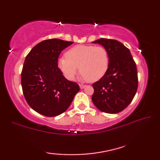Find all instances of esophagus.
<instances>
[{
	"label": "esophagus",
	"instance_id": "esophagus-1",
	"mask_svg": "<svg viewBox=\"0 0 160 160\" xmlns=\"http://www.w3.org/2000/svg\"><path fill=\"white\" fill-rule=\"evenodd\" d=\"M79 87H80L81 89H84V88L86 87V85L82 84H79Z\"/></svg>",
	"mask_w": 160,
	"mask_h": 160
}]
</instances>
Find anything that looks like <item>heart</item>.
Here are the masks:
<instances>
[{
  "label": "heart",
  "mask_w": 160,
  "mask_h": 160,
  "mask_svg": "<svg viewBox=\"0 0 160 160\" xmlns=\"http://www.w3.org/2000/svg\"><path fill=\"white\" fill-rule=\"evenodd\" d=\"M65 56L58 59V66L68 80L74 78L79 66L82 78L95 82L105 76L110 63L107 50L102 46L77 45L67 50Z\"/></svg>",
  "instance_id": "heart-1"
}]
</instances>
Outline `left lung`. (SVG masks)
<instances>
[{"mask_svg": "<svg viewBox=\"0 0 160 160\" xmlns=\"http://www.w3.org/2000/svg\"><path fill=\"white\" fill-rule=\"evenodd\" d=\"M102 45L109 55L105 76L92 84V100L102 112H121L133 100L138 89V74L130 50L118 40L101 38L92 42Z\"/></svg>", "mask_w": 160, "mask_h": 160, "instance_id": "8db88e82", "label": "left lung"}]
</instances>
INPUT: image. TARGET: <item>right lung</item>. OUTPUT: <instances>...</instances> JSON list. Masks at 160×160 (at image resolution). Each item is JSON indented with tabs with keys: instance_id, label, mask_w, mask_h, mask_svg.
<instances>
[{
	"instance_id": "add662e5",
	"label": "right lung",
	"mask_w": 160,
	"mask_h": 160,
	"mask_svg": "<svg viewBox=\"0 0 160 160\" xmlns=\"http://www.w3.org/2000/svg\"><path fill=\"white\" fill-rule=\"evenodd\" d=\"M73 43L60 39L42 41L25 58L21 77L23 94L30 107L45 116L64 112L80 89L58 67L60 53Z\"/></svg>"
}]
</instances>
